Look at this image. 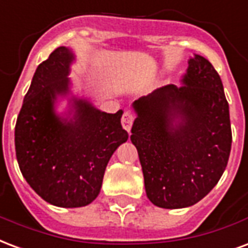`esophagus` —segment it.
<instances>
[{"mask_svg": "<svg viewBox=\"0 0 248 248\" xmlns=\"http://www.w3.org/2000/svg\"><path fill=\"white\" fill-rule=\"evenodd\" d=\"M133 120H135V116H133V113L129 112V111L124 112V115H123V117H122V125L126 132H131V128H132V124H133Z\"/></svg>", "mask_w": 248, "mask_h": 248, "instance_id": "obj_1", "label": "esophagus"}]
</instances>
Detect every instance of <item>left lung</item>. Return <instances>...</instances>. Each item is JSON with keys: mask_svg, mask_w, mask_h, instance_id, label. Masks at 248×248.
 <instances>
[{"mask_svg": "<svg viewBox=\"0 0 248 248\" xmlns=\"http://www.w3.org/2000/svg\"><path fill=\"white\" fill-rule=\"evenodd\" d=\"M180 82L132 104L131 141L146 196L165 209L187 208L205 197L222 176L232 149L229 104L213 65L193 55Z\"/></svg>", "mask_w": 248, "mask_h": 248, "instance_id": "8db88e82", "label": "left lung"}]
</instances>
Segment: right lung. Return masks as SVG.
I'll return each instance as SVG.
<instances>
[{"instance_id":"obj_1","label":"right lung","mask_w":248,"mask_h":248,"mask_svg":"<svg viewBox=\"0 0 248 248\" xmlns=\"http://www.w3.org/2000/svg\"><path fill=\"white\" fill-rule=\"evenodd\" d=\"M76 55L59 46L36 68L16 124L20 172L43 200L60 208L86 206L100 192L109 158L128 140L116 113L100 111L86 98L72 95L69 78Z\"/></svg>"}]
</instances>
